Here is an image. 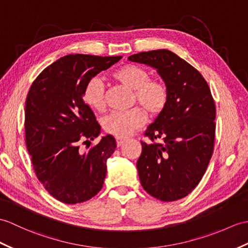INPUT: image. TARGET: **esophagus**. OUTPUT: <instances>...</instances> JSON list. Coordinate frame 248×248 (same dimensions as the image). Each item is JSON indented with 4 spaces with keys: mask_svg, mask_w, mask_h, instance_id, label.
<instances>
[{
    "mask_svg": "<svg viewBox=\"0 0 248 248\" xmlns=\"http://www.w3.org/2000/svg\"><path fill=\"white\" fill-rule=\"evenodd\" d=\"M125 141V140H124V138H116V143H117V147H120L122 145H124Z\"/></svg>",
    "mask_w": 248,
    "mask_h": 248,
    "instance_id": "1",
    "label": "esophagus"
}]
</instances>
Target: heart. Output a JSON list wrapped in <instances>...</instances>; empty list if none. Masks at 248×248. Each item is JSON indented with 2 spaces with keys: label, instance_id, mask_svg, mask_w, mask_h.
Returning a JSON list of instances; mask_svg holds the SVG:
<instances>
[{
  "label": "heart",
  "instance_id": "b5f03b06",
  "mask_svg": "<svg viewBox=\"0 0 248 248\" xmlns=\"http://www.w3.org/2000/svg\"><path fill=\"white\" fill-rule=\"evenodd\" d=\"M113 78L125 88L133 90V102L138 103L150 117H156L168 105L169 90L163 79L149 77L145 67L125 64L113 73ZM83 100L92 110L102 111L106 107L105 89L99 78H91L83 89ZM146 120L140 108L124 112H113L102 119V128L117 138L128 137Z\"/></svg>",
  "mask_w": 248,
  "mask_h": 248
}]
</instances>
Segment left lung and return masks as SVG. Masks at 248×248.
<instances>
[{"mask_svg":"<svg viewBox=\"0 0 248 248\" xmlns=\"http://www.w3.org/2000/svg\"><path fill=\"white\" fill-rule=\"evenodd\" d=\"M129 60L156 68L169 90L168 105L145 132L152 142L141 141L140 184L163 202L183 199L199 185L214 153L216 105L208 83L170 50L142 51Z\"/></svg>","mask_w":248,"mask_h":248,"instance_id":"left-lung-1","label":"left lung"}]
</instances>
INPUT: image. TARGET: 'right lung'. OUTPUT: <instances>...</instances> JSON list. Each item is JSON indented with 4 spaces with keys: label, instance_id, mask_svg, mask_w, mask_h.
Wrapping results in <instances>:
<instances>
[{
    "label": "right lung",
    "instance_id": "right-lung-1",
    "mask_svg": "<svg viewBox=\"0 0 248 248\" xmlns=\"http://www.w3.org/2000/svg\"><path fill=\"white\" fill-rule=\"evenodd\" d=\"M122 58L64 56L44 68L28 92L24 124L27 150L38 180L62 203L89 201L105 183L107 159L114 153L116 141L107 135L89 151L80 150L84 140H93L100 133L82 94L91 78Z\"/></svg>",
    "mask_w": 248,
    "mask_h": 248
}]
</instances>
